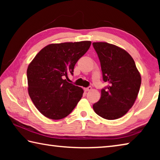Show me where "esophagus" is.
Segmentation results:
<instances>
[{
  "label": "esophagus",
  "instance_id": "obj_1",
  "mask_svg": "<svg viewBox=\"0 0 160 160\" xmlns=\"http://www.w3.org/2000/svg\"><path fill=\"white\" fill-rule=\"evenodd\" d=\"M84 90H85V92H88V91H90L92 90V87L91 86H89L88 88H84Z\"/></svg>",
  "mask_w": 160,
  "mask_h": 160
}]
</instances>
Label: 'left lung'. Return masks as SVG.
<instances>
[{
    "label": "left lung",
    "mask_w": 160,
    "mask_h": 160,
    "mask_svg": "<svg viewBox=\"0 0 160 160\" xmlns=\"http://www.w3.org/2000/svg\"><path fill=\"white\" fill-rule=\"evenodd\" d=\"M103 80L108 85L93 105L97 114L108 120L122 117L132 107L139 92L141 77L131 56L123 48L107 42H94Z\"/></svg>",
    "instance_id": "1"
}]
</instances>
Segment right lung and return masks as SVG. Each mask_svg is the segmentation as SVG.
I'll return each mask as SVG.
<instances>
[{
	"label": "right lung",
	"mask_w": 160,
	"mask_h": 160,
	"mask_svg": "<svg viewBox=\"0 0 160 160\" xmlns=\"http://www.w3.org/2000/svg\"><path fill=\"white\" fill-rule=\"evenodd\" d=\"M91 42L51 44L38 53L27 70L28 92L34 106L48 118L69 115L82 98L83 90L67 82L75 65L90 47Z\"/></svg>",
	"instance_id": "obj_1"
}]
</instances>
